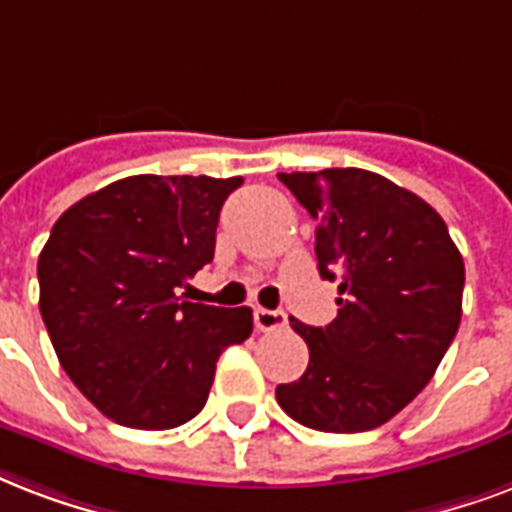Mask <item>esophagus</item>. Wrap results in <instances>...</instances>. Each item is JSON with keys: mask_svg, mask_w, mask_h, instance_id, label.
Here are the masks:
<instances>
[{"mask_svg": "<svg viewBox=\"0 0 512 512\" xmlns=\"http://www.w3.org/2000/svg\"><path fill=\"white\" fill-rule=\"evenodd\" d=\"M287 325V314L284 311H271V308H255V327L260 333L276 330V327Z\"/></svg>", "mask_w": 512, "mask_h": 512, "instance_id": "34e87169", "label": "esophagus"}]
</instances>
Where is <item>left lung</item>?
<instances>
[{
	"instance_id": "obj_1",
	"label": "left lung",
	"mask_w": 512,
	"mask_h": 512,
	"mask_svg": "<svg viewBox=\"0 0 512 512\" xmlns=\"http://www.w3.org/2000/svg\"><path fill=\"white\" fill-rule=\"evenodd\" d=\"M317 225L319 276L338 279L327 327L290 319L308 368L276 386L287 416L319 432H368L435 376L462 322L464 260L427 201L365 169L279 174Z\"/></svg>"
}]
</instances>
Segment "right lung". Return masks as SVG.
<instances>
[{
	"mask_svg": "<svg viewBox=\"0 0 512 512\" xmlns=\"http://www.w3.org/2000/svg\"><path fill=\"white\" fill-rule=\"evenodd\" d=\"M244 179H117L56 220L39 252V314L61 368L107 419L171 429L201 411L247 306L177 295L212 263L220 209Z\"/></svg>",
	"mask_w": 512,
	"mask_h": 512,
	"instance_id": "1",
	"label": "right lung"
}]
</instances>
